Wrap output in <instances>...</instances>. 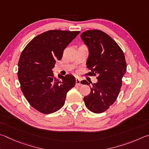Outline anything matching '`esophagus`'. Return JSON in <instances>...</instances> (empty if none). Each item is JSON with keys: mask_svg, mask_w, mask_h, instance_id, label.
I'll list each match as a JSON object with an SVG mask.
<instances>
[{"mask_svg": "<svg viewBox=\"0 0 149 149\" xmlns=\"http://www.w3.org/2000/svg\"><path fill=\"white\" fill-rule=\"evenodd\" d=\"M76 85L77 86H80V85H81L80 80L79 79V78H77V79H76Z\"/></svg>", "mask_w": 149, "mask_h": 149, "instance_id": "esophagus-1", "label": "esophagus"}]
</instances>
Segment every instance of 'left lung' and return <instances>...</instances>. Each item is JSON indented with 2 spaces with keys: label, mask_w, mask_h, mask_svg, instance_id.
I'll use <instances>...</instances> for the list:
<instances>
[{
  "label": "left lung",
  "mask_w": 149,
  "mask_h": 149,
  "mask_svg": "<svg viewBox=\"0 0 149 149\" xmlns=\"http://www.w3.org/2000/svg\"><path fill=\"white\" fill-rule=\"evenodd\" d=\"M87 46L89 56L88 73L97 75V82L92 84L90 93L84 97L86 107L94 113L107 110L116 100L122 86V79L126 72L124 54L117 43L100 30H89L80 35ZM89 85L86 80L81 82Z\"/></svg>",
  "instance_id": "1"
}]
</instances>
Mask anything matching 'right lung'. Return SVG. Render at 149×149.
<instances>
[{"instance_id": "add662e5", "label": "right lung", "mask_w": 149, "mask_h": 149, "mask_svg": "<svg viewBox=\"0 0 149 149\" xmlns=\"http://www.w3.org/2000/svg\"><path fill=\"white\" fill-rule=\"evenodd\" d=\"M80 31L50 30L35 36L23 49L18 62L17 77L29 103L44 114L58 111L65 104L67 93L75 86L71 74L54 76L56 60Z\"/></svg>"}]
</instances>
